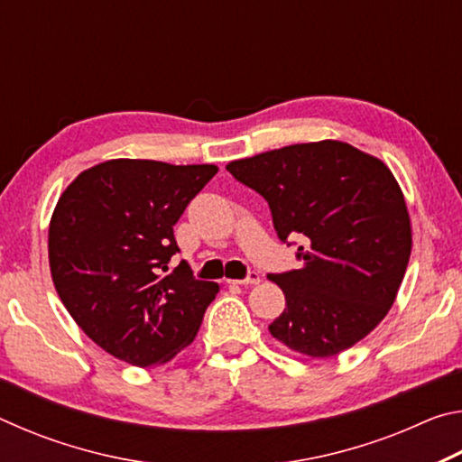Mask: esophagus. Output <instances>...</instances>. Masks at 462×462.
Wrapping results in <instances>:
<instances>
[{
    "mask_svg": "<svg viewBox=\"0 0 462 462\" xmlns=\"http://www.w3.org/2000/svg\"><path fill=\"white\" fill-rule=\"evenodd\" d=\"M261 281V275L259 273H250L248 277H245V279H236V281H232V283H236V285H245V287H248V285H256Z\"/></svg>",
    "mask_w": 462,
    "mask_h": 462,
    "instance_id": "esophagus-1",
    "label": "esophagus"
}]
</instances>
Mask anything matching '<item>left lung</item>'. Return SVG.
Returning a JSON list of instances; mask_svg holds the SVG:
<instances>
[{"mask_svg":"<svg viewBox=\"0 0 462 462\" xmlns=\"http://www.w3.org/2000/svg\"><path fill=\"white\" fill-rule=\"evenodd\" d=\"M226 169L269 201L277 236L303 234L301 269L269 275L285 310L269 332L310 358L340 355L389 314L411 254L403 191L377 156L340 140L289 144Z\"/></svg>","mask_w":462,"mask_h":462,"instance_id":"left-lung-1","label":"left lung"}]
</instances>
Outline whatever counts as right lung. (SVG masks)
<instances>
[{
	"mask_svg": "<svg viewBox=\"0 0 462 462\" xmlns=\"http://www.w3.org/2000/svg\"><path fill=\"white\" fill-rule=\"evenodd\" d=\"M216 165L112 159L60 193L49 224V264L77 326L116 358L165 365L189 346L220 285L169 271L173 226Z\"/></svg>",
	"mask_w": 462,
	"mask_h": 462,
	"instance_id": "obj_1",
	"label": "right lung"
}]
</instances>
